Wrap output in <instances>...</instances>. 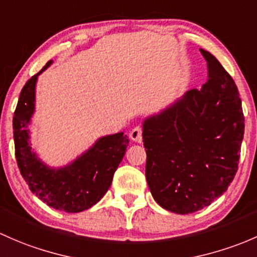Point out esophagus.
<instances>
[{
  "instance_id": "1",
  "label": "esophagus",
  "mask_w": 257,
  "mask_h": 257,
  "mask_svg": "<svg viewBox=\"0 0 257 257\" xmlns=\"http://www.w3.org/2000/svg\"><path fill=\"white\" fill-rule=\"evenodd\" d=\"M130 137H131L132 141L141 142L142 141V127L141 126H136V127L132 128V131L130 132Z\"/></svg>"
}]
</instances>
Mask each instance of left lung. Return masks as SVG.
<instances>
[{"label":"left lung","instance_id":"left-lung-1","mask_svg":"<svg viewBox=\"0 0 257 257\" xmlns=\"http://www.w3.org/2000/svg\"><path fill=\"white\" fill-rule=\"evenodd\" d=\"M208 81L144 121L146 179L166 210L189 214L210 205L234 179L244 139L241 100L231 76L213 54Z\"/></svg>","mask_w":257,"mask_h":257}]
</instances>
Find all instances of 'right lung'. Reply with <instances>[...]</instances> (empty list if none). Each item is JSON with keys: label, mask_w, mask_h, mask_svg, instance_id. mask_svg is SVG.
<instances>
[{"label": "right lung", "mask_w": 257, "mask_h": 257, "mask_svg": "<svg viewBox=\"0 0 257 257\" xmlns=\"http://www.w3.org/2000/svg\"><path fill=\"white\" fill-rule=\"evenodd\" d=\"M50 64L52 60L32 76L21 91L13 116L16 160L33 194L58 210L79 213L96 204L107 192L125 156L128 137L123 132L101 137L65 167L50 168L44 165L32 151L27 127L34 112L37 79Z\"/></svg>", "instance_id": "right-lung-1"}]
</instances>
